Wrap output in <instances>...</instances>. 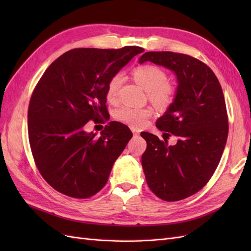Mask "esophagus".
Wrapping results in <instances>:
<instances>
[{"instance_id": "1", "label": "esophagus", "mask_w": 251, "mask_h": 251, "mask_svg": "<svg viewBox=\"0 0 251 251\" xmlns=\"http://www.w3.org/2000/svg\"><path fill=\"white\" fill-rule=\"evenodd\" d=\"M131 130H132V132H133V134H134V136H139V131H137V130H136V128H131Z\"/></svg>"}]
</instances>
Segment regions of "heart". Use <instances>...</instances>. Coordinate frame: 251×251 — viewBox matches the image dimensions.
<instances>
[{
	"mask_svg": "<svg viewBox=\"0 0 251 251\" xmlns=\"http://www.w3.org/2000/svg\"><path fill=\"white\" fill-rule=\"evenodd\" d=\"M133 77L136 82L148 91L150 100L159 108H168L176 97V88L168 80L166 73L155 65H143L135 68ZM124 82L121 73L114 74L110 78L105 95L108 100L114 102L117 100L119 89ZM153 110L151 108H132L121 107L115 112V118L121 123L132 127H140L146 125L147 120L151 116Z\"/></svg>",
	"mask_w": 251,
	"mask_h": 251,
	"instance_id": "heart-1",
	"label": "heart"
}]
</instances>
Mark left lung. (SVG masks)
<instances>
[{"label": "left lung", "instance_id": "obj_1", "mask_svg": "<svg viewBox=\"0 0 251 251\" xmlns=\"http://www.w3.org/2000/svg\"><path fill=\"white\" fill-rule=\"evenodd\" d=\"M151 62L177 75L174 102L156 126L164 141L141 133L147 141L141 163L151 191L164 201H179L206 185L221 160L228 136V116L221 85L210 68L191 55L171 51L146 52L139 63ZM173 133L178 142L169 146Z\"/></svg>", "mask_w": 251, "mask_h": 251}]
</instances>
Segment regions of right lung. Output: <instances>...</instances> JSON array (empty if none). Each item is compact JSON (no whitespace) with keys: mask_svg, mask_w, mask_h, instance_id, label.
<instances>
[{"mask_svg":"<svg viewBox=\"0 0 251 251\" xmlns=\"http://www.w3.org/2000/svg\"><path fill=\"white\" fill-rule=\"evenodd\" d=\"M141 52L137 46L72 49L37 82L28 108L29 143L37 170L55 191L87 199L107 183L133 134L126 125L110 121L96 138L85 132V126L107 120L110 78Z\"/></svg>","mask_w":251,"mask_h":251,"instance_id":"add662e5","label":"right lung"}]
</instances>
